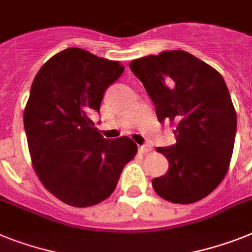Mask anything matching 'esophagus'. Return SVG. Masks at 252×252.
Segmentation results:
<instances>
[{
    "label": "esophagus",
    "instance_id": "34e87169",
    "mask_svg": "<svg viewBox=\"0 0 252 252\" xmlns=\"http://www.w3.org/2000/svg\"><path fill=\"white\" fill-rule=\"evenodd\" d=\"M138 150L142 154H147V152L151 151V146L150 145H142V146H138Z\"/></svg>",
    "mask_w": 252,
    "mask_h": 252
}]
</instances>
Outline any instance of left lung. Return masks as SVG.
<instances>
[{
  "label": "left lung",
  "instance_id": "1",
  "mask_svg": "<svg viewBox=\"0 0 252 252\" xmlns=\"http://www.w3.org/2000/svg\"><path fill=\"white\" fill-rule=\"evenodd\" d=\"M129 67L158 122L177 124V142L158 147L169 169L152 187L174 204L200 201L220 185L233 152L237 115L227 84L214 67L182 50L137 59Z\"/></svg>",
  "mask_w": 252,
  "mask_h": 252
}]
</instances>
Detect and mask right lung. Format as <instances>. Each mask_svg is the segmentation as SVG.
<instances>
[{"label":"right lung","instance_id":"right-lung-1","mask_svg":"<svg viewBox=\"0 0 252 252\" xmlns=\"http://www.w3.org/2000/svg\"><path fill=\"white\" fill-rule=\"evenodd\" d=\"M124 66L82 48L61 51L39 69L24 110L33 168L59 200L87 208L115 189L137 145L128 137L106 139L90 119Z\"/></svg>","mask_w":252,"mask_h":252}]
</instances>
